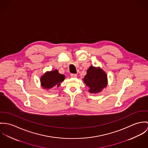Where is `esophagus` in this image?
Returning a JSON list of instances; mask_svg holds the SVG:
<instances>
[{"label": "esophagus", "mask_w": 148, "mask_h": 148, "mask_svg": "<svg viewBox=\"0 0 148 148\" xmlns=\"http://www.w3.org/2000/svg\"><path fill=\"white\" fill-rule=\"evenodd\" d=\"M70 76H71V77H73V78H76L77 75L76 74H71Z\"/></svg>", "instance_id": "esophagus-1"}]
</instances>
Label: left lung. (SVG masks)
<instances>
[{
  "label": "left lung",
  "instance_id": "obj_1",
  "mask_svg": "<svg viewBox=\"0 0 148 148\" xmlns=\"http://www.w3.org/2000/svg\"><path fill=\"white\" fill-rule=\"evenodd\" d=\"M83 81L90 87V92L98 93L107 86V77L101 69L91 66L87 70Z\"/></svg>",
  "mask_w": 148,
  "mask_h": 148
}]
</instances>
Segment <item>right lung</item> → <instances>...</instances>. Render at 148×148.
<instances>
[{"mask_svg":"<svg viewBox=\"0 0 148 148\" xmlns=\"http://www.w3.org/2000/svg\"><path fill=\"white\" fill-rule=\"evenodd\" d=\"M65 79V75L58 73L57 70L47 72L41 78V86L47 89H50L54 86L59 87L60 83Z\"/></svg>","mask_w":148,"mask_h":148,"instance_id":"add662e5","label":"right lung"}]
</instances>
